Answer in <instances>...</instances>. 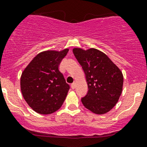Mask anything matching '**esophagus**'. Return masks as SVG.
Returning <instances> with one entry per match:
<instances>
[{
	"instance_id": "obj_1",
	"label": "esophagus",
	"mask_w": 147,
	"mask_h": 147,
	"mask_svg": "<svg viewBox=\"0 0 147 147\" xmlns=\"http://www.w3.org/2000/svg\"><path fill=\"white\" fill-rule=\"evenodd\" d=\"M75 88H76V83H75V82H74V83H72V84H71V88H72V89H74Z\"/></svg>"
}]
</instances>
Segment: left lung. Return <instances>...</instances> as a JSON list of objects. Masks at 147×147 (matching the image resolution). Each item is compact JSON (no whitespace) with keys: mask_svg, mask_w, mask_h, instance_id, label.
Listing matches in <instances>:
<instances>
[{"mask_svg":"<svg viewBox=\"0 0 147 147\" xmlns=\"http://www.w3.org/2000/svg\"><path fill=\"white\" fill-rule=\"evenodd\" d=\"M86 74L88 92L81 101L96 114L109 112L118 102L123 86V76L107 55L96 49H73Z\"/></svg>","mask_w":147,"mask_h":147,"instance_id":"left-lung-1","label":"left lung"}]
</instances>
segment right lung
<instances>
[{
	"instance_id": "1",
	"label": "right lung",
	"mask_w": 147,
	"mask_h": 147,
	"mask_svg": "<svg viewBox=\"0 0 147 147\" xmlns=\"http://www.w3.org/2000/svg\"><path fill=\"white\" fill-rule=\"evenodd\" d=\"M68 53L45 51L33 59L20 80L25 101L35 112L51 114L60 108L70 89L59 66Z\"/></svg>"
}]
</instances>
